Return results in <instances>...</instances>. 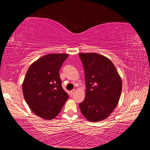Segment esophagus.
<instances>
[{
    "instance_id": "obj_1",
    "label": "esophagus",
    "mask_w": 150,
    "mask_h": 150,
    "mask_svg": "<svg viewBox=\"0 0 150 150\" xmlns=\"http://www.w3.org/2000/svg\"><path fill=\"white\" fill-rule=\"evenodd\" d=\"M75 92V90H74V89L71 91H70V94H71V95H73V93H74Z\"/></svg>"
}]
</instances>
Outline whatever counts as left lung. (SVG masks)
I'll use <instances>...</instances> for the list:
<instances>
[{
	"label": "left lung",
	"mask_w": 150,
	"mask_h": 150,
	"mask_svg": "<svg viewBox=\"0 0 150 150\" xmlns=\"http://www.w3.org/2000/svg\"><path fill=\"white\" fill-rule=\"evenodd\" d=\"M85 75V98L79 104L82 115L91 122L105 120L120 99L122 80L108 58L95 53L79 54Z\"/></svg>",
	"instance_id": "1"
}]
</instances>
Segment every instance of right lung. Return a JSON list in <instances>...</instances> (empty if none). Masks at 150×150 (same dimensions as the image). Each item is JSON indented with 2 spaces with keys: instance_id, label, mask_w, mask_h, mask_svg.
Masks as SVG:
<instances>
[{
  "instance_id": "1",
  "label": "right lung",
  "mask_w": 150,
  "mask_h": 150,
  "mask_svg": "<svg viewBox=\"0 0 150 150\" xmlns=\"http://www.w3.org/2000/svg\"><path fill=\"white\" fill-rule=\"evenodd\" d=\"M69 54L45 55L30 66L22 83L25 100L33 112L45 120L58 115L69 98L63 89L59 69Z\"/></svg>"
}]
</instances>
